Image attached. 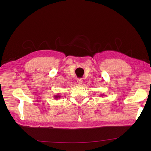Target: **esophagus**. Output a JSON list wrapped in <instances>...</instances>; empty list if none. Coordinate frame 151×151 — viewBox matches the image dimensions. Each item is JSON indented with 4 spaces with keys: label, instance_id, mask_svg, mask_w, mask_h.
I'll return each instance as SVG.
<instances>
[{
    "label": "esophagus",
    "instance_id": "esophagus-1",
    "mask_svg": "<svg viewBox=\"0 0 151 151\" xmlns=\"http://www.w3.org/2000/svg\"><path fill=\"white\" fill-rule=\"evenodd\" d=\"M77 83H78L79 85L82 84V83H83V79H77Z\"/></svg>",
    "mask_w": 151,
    "mask_h": 151
}]
</instances>
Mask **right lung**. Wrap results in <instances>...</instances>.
<instances>
[{
  "instance_id": "right-lung-1",
  "label": "right lung",
  "mask_w": 151,
  "mask_h": 151,
  "mask_svg": "<svg viewBox=\"0 0 151 151\" xmlns=\"http://www.w3.org/2000/svg\"><path fill=\"white\" fill-rule=\"evenodd\" d=\"M60 95H57V96H54V98H56V99H57V98H60Z\"/></svg>"
}]
</instances>
